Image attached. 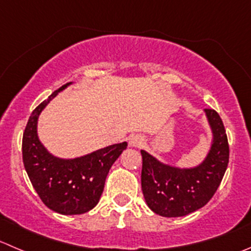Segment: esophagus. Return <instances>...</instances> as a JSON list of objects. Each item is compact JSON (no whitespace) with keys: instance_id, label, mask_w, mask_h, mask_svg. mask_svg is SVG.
I'll list each match as a JSON object with an SVG mask.
<instances>
[{"instance_id":"esophagus-1","label":"esophagus","mask_w":251,"mask_h":251,"mask_svg":"<svg viewBox=\"0 0 251 251\" xmlns=\"http://www.w3.org/2000/svg\"><path fill=\"white\" fill-rule=\"evenodd\" d=\"M143 137L141 135H133L128 138V145L130 147H141L143 145Z\"/></svg>"}]
</instances>
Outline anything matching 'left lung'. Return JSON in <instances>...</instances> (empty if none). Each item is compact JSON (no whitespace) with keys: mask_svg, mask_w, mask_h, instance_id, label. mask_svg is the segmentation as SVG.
<instances>
[{"mask_svg":"<svg viewBox=\"0 0 251 251\" xmlns=\"http://www.w3.org/2000/svg\"><path fill=\"white\" fill-rule=\"evenodd\" d=\"M212 132L211 147L200 164L180 168L160 162L141 150V185L146 203L163 217H182L203 207L215 195L223 179L229 146L222 119L212 109H205Z\"/></svg>","mask_w":251,"mask_h":251,"instance_id":"1","label":"left lung"}]
</instances>
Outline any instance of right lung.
Here are the masks:
<instances>
[{
    "mask_svg": "<svg viewBox=\"0 0 251 251\" xmlns=\"http://www.w3.org/2000/svg\"><path fill=\"white\" fill-rule=\"evenodd\" d=\"M72 83L58 88L34 109L22 143L24 168L39 198L50 210L67 216L82 215L96 207L111 165L127 147V142L114 143L76 158L56 157L46 150L38 136L39 115Z\"/></svg>",
    "mask_w": 251,
    "mask_h": 251,
    "instance_id": "obj_1",
    "label": "right lung"
}]
</instances>
